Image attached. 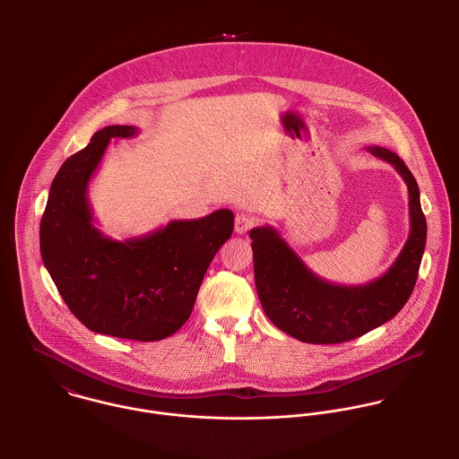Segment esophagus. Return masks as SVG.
Segmentation results:
<instances>
[{
    "label": "esophagus",
    "mask_w": 459,
    "mask_h": 459,
    "mask_svg": "<svg viewBox=\"0 0 459 459\" xmlns=\"http://www.w3.org/2000/svg\"><path fill=\"white\" fill-rule=\"evenodd\" d=\"M253 226H255V217H253V215H249V213H238V215L235 217V231H237L238 235L247 233Z\"/></svg>",
    "instance_id": "obj_1"
}]
</instances>
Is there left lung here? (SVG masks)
<instances>
[{
	"mask_svg": "<svg viewBox=\"0 0 459 459\" xmlns=\"http://www.w3.org/2000/svg\"><path fill=\"white\" fill-rule=\"evenodd\" d=\"M368 150L393 164L410 197V235L384 275L359 286L328 282L307 268L275 228L260 226L249 231L263 311L275 327L299 341L335 344L357 339L393 320L413 291L428 231L419 186L394 152L382 146Z\"/></svg>",
	"mask_w": 459,
	"mask_h": 459,
	"instance_id": "1",
	"label": "left lung"
}]
</instances>
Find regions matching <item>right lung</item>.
Instances as JSON below:
<instances>
[{
	"instance_id": "right-lung-1",
	"label": "right lung",
	"mask_w": 459,
	"mask_h": 459,
	"mask_svg": "<svg viewBox=\"0 0 459 459\" xmlns=\"http://www.w3.org/2000/svg\"><path fill=\"white\" fill-rule=\"evenodd\" d=\"M134 135L132 126L104 127L66 159L40 221V253L84 327L122 339L160 341L189 320L206 268L231 237L235 217L221 208L141 237H106L95 226L88 186L109 141Z\"/></svg>"
}]
</instances>
